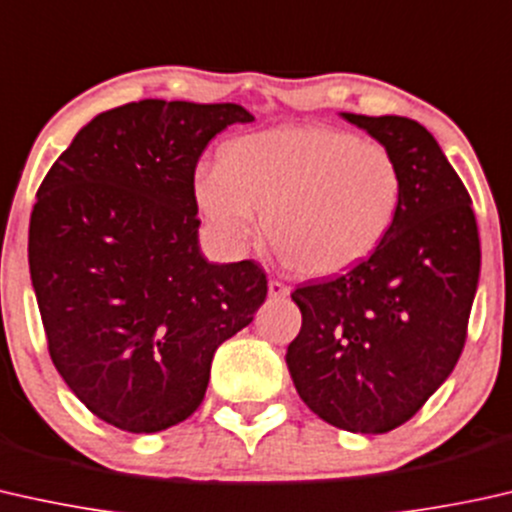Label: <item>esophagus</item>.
Masks as SVG:
<instances>
[{
	"label": "esophagus",
	"mask_w": 512,
	"mask_h": 512,
	"mask_svg": "<svg viewBox=\"0 0 512 512\" xmlns=\"http://www.w3.org/2000/svg\"><path fill=\"white\" fill-rule=\"evenodd\" d=\"M288 293H291V288H288L286 284H281V281H277V279H270V284H268L270 298L284 300V298H288Z\"/></svg>",
	"instance_id": "34e87169"
}]
</instances>
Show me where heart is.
<instances>
[{
	"label": "heart",
	"instance_id": "b5f03b06",
	"mask_svg": "<svg viewBox=\"0 0 512 512\" xmlns=\"http://www.w3.org/2000/svg\"><path fill=\"white\" fill-rule=\"evenodd\" d=\"M402 177L383 145L330 127H277L233 140L198 168L196 205L212 240L240 254L263 212L279 261L307 277L342 272L379 247Z\"/></svg>",
	"mask_w": 512,
	"mask_h": 512
}]
</instances>
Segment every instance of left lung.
<instances>
[{"label": "left lung", "instance_id": "8db88e82", "mask_svg": "<svg viewBox=\"0 0 512 512\" xmlns=\"http://www.w3.org/2000/svg\"><path fill=\"white\" fill-rule=\"evenodd\" d=\"M339 115L390 152L402 194L372 256L291 293L302 328L286 365L318 418L385 434L416 416L457 365L478 288V226L469 191L422 124Z\"/></svg>", "mask_w": 512, "mask_h": 512}]
</instances>
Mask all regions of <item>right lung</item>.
<instances>
[{
  "label": "right lung",
  "mask_w": 512,
  "mask_h": 512,
  "mask_svg": "<svg viewBox=\"0 0 512 512\" xmlns=\"http://www.w3.org/2000/svg\"><path fill=\"white\" fill-rule=\"evenodd\" d=\"M247 122L238 103H127L85 124L36 191L29 274L50 358L124 432L187 420L214 351L268 295L254 261L210 263L198 244V159Z\"/></svg>",
  "instance_id": "add662e5"
}]
</instances>
